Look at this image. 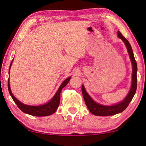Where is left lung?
<instances>
[{"label": "left lung", "instance_id": "left-lung-1", "mask_svg": "<svg viewBox=\"0 0 146 146\" xmlns=\"http://www.w3.org/2000/svg\"><path fill=\"white\" fill-rule=\"evenodd\" d=\"M117 36L124 42L125 46H126L127 52L129 54V58H130L131 64H132L131 86L128 94H127V95L122 101L111 106H105L100 104L96 102L94 100H92V98L87 93V92L84 88V86L82 84V95L84 99L86 104L89 111L95 115H98V116H108V115H112L121 113V111H123L128 106L129 102L132 100L133 97L134 96L135 92H136L137 67L136 61H135L134 55H133L132 51V48H131V46L128 40L123 36H122L119 31H117Z\"/></svg>", "mask_w": 146, "mask_h": 146}]
</instances>
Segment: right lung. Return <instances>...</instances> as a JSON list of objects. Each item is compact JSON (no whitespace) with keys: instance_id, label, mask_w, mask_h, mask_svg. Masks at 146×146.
<instances>
[{"instance_id":"1","label":"right lung","mask_w":146,"mask_h":146,"mask_svg":"<svg viewBox=\"0 0 146 146\" xmlns=\"http://www.w3.org/2000/svg\"><path fill=\"white\" fill-rule=\"evenodd\" d=\"M13 62V60H12L11 65H10L9 74H10V69H11ZM70 78L71 77H68L61 84L57 92L55 94V95L54 96L53 98L44 104L40 106H29L25 104L22 103L21 102H20L19 100L16 98L15 96L13 94V93H12L11 92V86H10L9 83V82H8V88H9V92L10 93V95L11 96L12 98H13L14 102H15L16 104L17 105V106L19 107V108L22 111H23V112H25L26 113H28V114L29 115H34V116H46V115L53 114V113L56 111L60 104V92L62 89L67 85V84L69 82Z\"/></svg>"}]
</instances>
